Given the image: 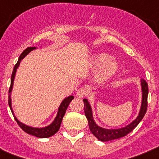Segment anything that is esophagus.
<instances>
[{
	"mask_svg": "<svg viewBox=\"0 0 159 159\" xmlns=\"http://www.w3.org/2000/svg\"><path fill=\"white\" fill-rule=\"evenodd\" d=\"M87 94V89L85 88H81L77 91L76 95L79 98H83Z\"/></svg>",
	"mask_w": 159,
	"mask_h": 159,
	"instance_id": "34e87169",
	"label": "esophagus"
}]
</instances>
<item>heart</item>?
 <instances>
[{
  "mask_svg": "<svg viewBox=\"0 0 159 159\" xmlns=\"http://www.w3.org/2000/svg\"><path fill=\"white\" fill-rule=\"evenodd\" d=\"M89 65L92 69H96L95 80L98 84H106L113 80L120 70V64L110 54L99 52L90 57Z\"/></svg>",
  "mask_w": 159,
  "mask_h": 159,
  "instance_id": "obj_1",
  "label": "heart"
}]
</instances>
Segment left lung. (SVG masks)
Returning <instances> with one entry per match:
<instances>
[{
  "mask_svg": "<svg viewBox=\"0 0 159 159\" xmlns=\"http://www.w3.org/2000/svg\"><path fill=\"white\" fill-rule=\"evenodd\" d=\"M140 86H141L142 100L139 115L135 118V119H134L131 123H130L128 125L125 126V127H121V128L107 129L99 126L95 123V119H94L93 111H92V106L90 104L89 101L88 100V99H83L84 103V113H85L86 118L88 119L90 130L99 141L108 142L124 137L127 134H129L130 131L134 130V127H137V125L143 119L146 112H147V108L148 86H147V82L144 80H141V81H140ZM92 92H94L93 90H92Z\"/></svg>",
  "mask_w": 159,
  "mask_h": 159,
  "instance_id": "8db88e82",
  "label": "left lung"
}]
</instances>
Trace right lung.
Instances as JSON below:
<instances>
[{
	"instance_id": "1",
	"label": "right lung",
	"mask_w": 159,
	"mask_h": 159,
	"mask_svg": "<svg viewBox=\"0 0 159 159\" xmlns=\"http://www.w3.org/2000/svg\"><path fill=\"white\" fill-rule=\"evenodd\" d=\"M36 48L30 47L28 48L21 53V55L20 56L19 59H18V61L16 63V64L15 65L13 68V71H12V76H11V85L10 88H9V92H8V105H9V107H10L11 111H12V113L14 116V119L16 121V123H18L20 128L25 131L26 133H28L29 134L31 135L36 136L37 138H40V139H45V138H49L52 136L53 134H55L59 130L60 127V125L62 123L63 118L64 116V114H65L66 110H67V107L69 105V103L71 102V101L74 99V96L73 95H69V96L66 97L65 99H63V101L61 102L60 105L59 106L58 111H57V114L56 118L54 119L52 122L48 126H45L43 127H31V126H28V125L25 124V123H21V122L18 120L17 118L16 117V116L14 115L13 110H12V98H11V94H12V88H13V84H14V80H15V76H16V73L17 71V68L19 67L20 62L22 61L24 58H25L27 55H29V53L32 51L35 50Z\"/></svg>"
}]
</instances>
